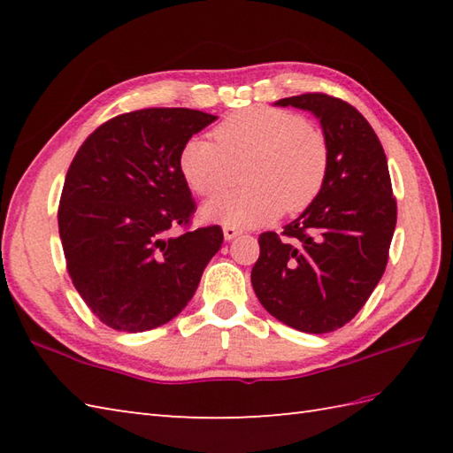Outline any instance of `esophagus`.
<instances>
[{
	"label": "esophagus",
	"instance_id": "34e87169",
	"mask_svg": "<svg viewBox=\"0 0 453 453\" xmlns=\"http://www.w3.org/2000/svg\"><path fill=\"white\" fill-rule=\"evenodd\" d=\"M239 234H242V229H239V227L224 226V237L227 239V242H232V239H235Z\"/></svg>",
	"mask_w": 453,
	"mask_h": 453
}]
</instances>
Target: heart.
<instances>
[{
    "label": "heart",
    "instance_id": "1",
    "mask_svg": "<svg viewBox=\"0 0 453 453\" xmlns=\"http://www.w3.org/2000/svg\"><path fill=\"white\" fill-rule=\"evenodd\" d=\"M177 163L182 180L200 196L227 188L243 167L247 187L210 200L202 216L249 227L273 221L284 210L297 214L311 206L325 185L329 150L323 134L296 114L251 107L221 120L214 142L187 140Z\"/></svg>",
    "mask_w": 453,
    "mask_h": 453
}]
</instances>
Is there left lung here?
Returning a JSON list of instances; mask_svg holds the SVG:
<instances>
[{
  "label": "left lung",
  "instance_id": "left-lung-1",
  "mask_svg": "<svg viewBox=\"0 0 453 453\" xmlns=\"http://www.w3.org/2000/svg\"><path fill=\"white\" fill-rule=\"evenodd\" d=\"M274 104L319 119L329 171L319 196L282 235L258 237L251 282L278 321L302 333H331L362 310L386 271L397 224L388 159L370 122L349 103L305 93Z\"/></svg>",
  "mask_w": 453,
  "mask_h": 453
}]
</instances>
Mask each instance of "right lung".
Masks as SVG:
<instances>
[{"instance_id": "obj_1", "label": "right lung", "mask_w": 453, "mask_h": 453, "mask_svg": "<svg viewBox=\"0 0 453 453\" xmlns=\"http://www.w3.org/2000/svg\"><path fill=\"white\" fill-rule=\"evenodd\" d=\"M216 119L134 111L101 124L75 153L58 227L75 290L111 329L142 333L177 317L224 243L219 226L173 232L195 214L179 151Z\"/></svg>"}]
</instances>
